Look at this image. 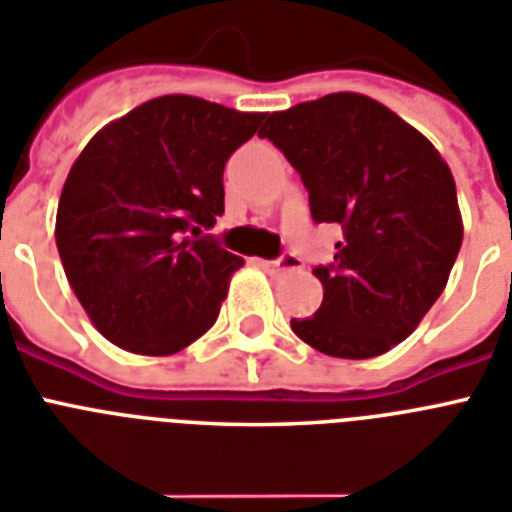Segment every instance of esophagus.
<instances>
[{
	"label": "esophagus",
	"mask_w": 512,
	"mask_h": 512,
	"mask_svg": "<svg viewBox=\"0 0 512 512\" xmlns=\"http://www.w3.org/2000/svg\"><path fill=\"white\" fill-rule=\"evenodd\" d=\"M260 268H263L268 276H278V273H284V270H297L299 260L294 255H284L278 257V260H260Z\"/></svg>",
	"instance_id": "esophagus-1"
}]
</instances>
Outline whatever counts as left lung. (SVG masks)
<instances>
[{
    "label": "left lung",
    "instance_id": "obj_1",
    "mask_svg": "<svg viewBox=\"0 0 512 512\" xmlns=\"http://www.w3.org/2000/svg\"><path fill=\"white\" fill-rule=\"evenodd\" d=\"M257 136L302 176L313 220L344 228L334 263L313 270L318 313L292 318V331L323 355H384L444 292L463 244L450 165L397 112L355 91L265 112Z\"/></svg>",
    "mask_w": 512,
    "mask_h": 512
}]
</instances>
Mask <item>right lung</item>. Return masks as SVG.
<instances>
[{"label":"right lung","instance_id":"1","mask_svg":"<svg viewBox=\"0 0 512 512\" xmlns=\"http://www.w3.org/2000/svg\"><path fill=\"white\" fill-rule=\"evenodd\" d=\"M265 112L165 94L91 136L62 186L54 239L99 334L176 355L213 326L244 265L205 234L223 215V168Z\"/></svg>","mask_w":512,"mask_h":512}]
</instances>
